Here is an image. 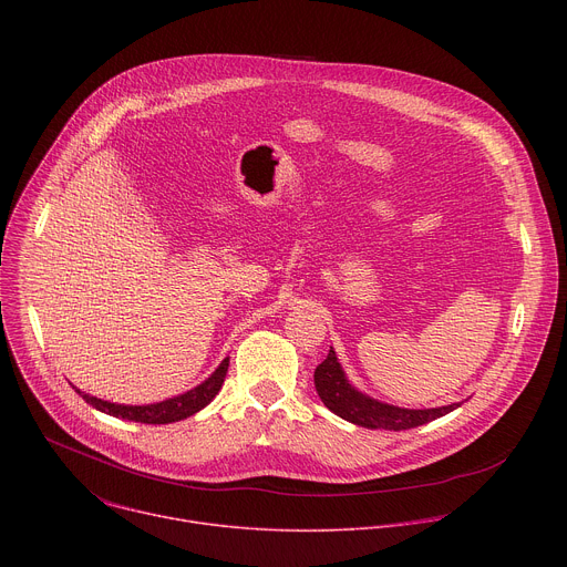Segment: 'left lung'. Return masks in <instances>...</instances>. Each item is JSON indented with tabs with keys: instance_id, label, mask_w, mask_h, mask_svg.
I'll return each instance as SVG.
<instances>
[{
	"instance_id": "8db88e82",
	"label": "left lung",
	"mask_w": 567,
	"mask_h": 567,
	"mask_svg": "<svg viewBox=\"0 0 567 567\" xmlns=\"http://www.w3.org/2000/svg\"><path fill=\"white\" fill-rule=\"evenodd\" d=\"M313 383L320 401L326 406L343 417L346 422H352L363 429H385V431H409L422 424H429L451 411H455L460 403H451V406L442 409H399L390 406V403L377 401L363 392H359L346 377L337 352L330 348L328 359L322 361L313 372Z\"/></svg>"
}]
</instances>
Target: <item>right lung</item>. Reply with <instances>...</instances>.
Instances as JSON below:
<instances>
[{
	"label": "right lung",
	"mask_w": 567,
	"mask_h": 567,
	"mask_svg": "<svg viewBox=\"0 0 567 567\" xmlns=\"http://www.w3.org/2000/svg\"><path fill=\"white\" fill-rule=\"evenodd\" d=\"M228 372V357L219 363V368L206 379L202 381L197 388L166 399V401H158V403H147V406H123V403H112L92 394H83V399L101 413H107L112 417H121V420H130V422H141V424H173L179 420H186L195 413H199L202 409H206L208 403L215 399V394L219 392L224 377Z\"/></svg>",
	"instance_id": "right-lung-1"
}]
</instances>
